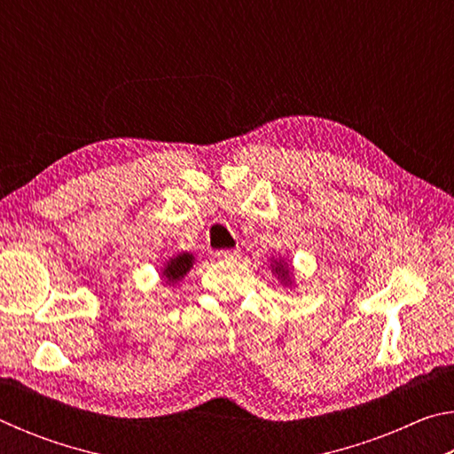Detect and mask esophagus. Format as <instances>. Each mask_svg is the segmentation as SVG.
Returning a JSON list of instances; mask_svg holds the SVG:
<instances>
[{
    "label": "esophagus",
    "instance_id": "1",
    "mask_svg": "<svg viewBox=\"0 0 454 454\" xmlns=\"http://www.w3.org/2000/svg\"><path fill=\"white\" fill-rule=\"evenodd\" d=\"M216 256L224 258V260H234V258H238V250H218Z\"/></svg>",
    "mask_w": 454,
    "mask_h": 454
}]
</instances>
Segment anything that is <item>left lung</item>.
Returning <instances> with one entry per match:
<instances>
[{"instance_id":"left-lung-1","label":"left lung","mask_w":454,"mask_h":454,"mask_svg":"<svg viewBox=\"0 0 454 454\" xmlns=\"http://www.w3.org/2000/svg\"><path fill=\"white\" fill-rule=\"evenodd\" d=\"M276 264V274L278 276H288V268L286 266H282V262L278 264V262H274ZM274 268V266H272Z\"/></svg>"}]
</instances>
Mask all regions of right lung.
Returning a JSON list of instances; mask_svg holds the SVG:
<instances>
[{"label": "right lung", "instance_id": "right-lung-1", "mask_svg": "<svg viewBox=\"0 0 454 454\" xmlns=\"http://www.w3.org/2000/svg\"><path fill=\"white\" fill-rule=\"evenodd\" d=\"M192 262H194V256L192 254H178L176 258H172L164 268V276L168 278V282H176L184 278V274L190 270Z\"/></svg>", "mask_w": 454, "mask_h": 454}]
</instances>
